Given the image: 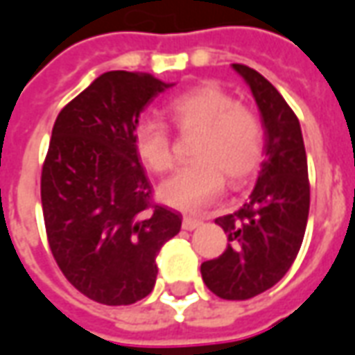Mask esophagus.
Masks as SVG:
<instances>
[{
  "label": "esophagus",
  "mask_w": 355,
  "mask_h": 355,
  "mask_svg": "<svg viewBox=\"0 0 355 355\" xmlns=\"http://www.w3.org/2000/svg\"><path fill=\"white\" fill-rule=\"evenodd\" d=\"M200 223L202 222H200V220H197V218H189V216H187V218H183L182 227L185 231H193V230H197Z\"/></svg>",
  "instance_id": "1"
}]
</instances>
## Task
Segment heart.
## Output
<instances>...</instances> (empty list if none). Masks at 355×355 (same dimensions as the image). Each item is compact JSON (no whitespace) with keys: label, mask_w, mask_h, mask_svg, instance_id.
Instances as JSON below:
<instances>
[{"label":"heart","mask_w":355,"mask_h":355,"mask_svg":"<svg viewBox=\"0 0 355 355\" xmlns=\"http://www.w3.org/2000/svg\"><path fill=\"white\" fill-rule=\"evenodd\" d=\"M168 114L182 132H198L193 164L166 180L158 197L178 210L195 212L210 205L225 187L245 182L258 168L263 153V130L256 112L235 101L230 92L205 82L175 95ZM135 153L150 172L164 173L173 166L172 137L162 122L143 120L133 132Z\"/></svg>","instance_id":"obj_1"}]
</instances>
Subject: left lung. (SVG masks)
Masks as SVG:
<instances>
[{"mask_svg":"<svg viewBox=\"0 0 355 355\" xmlns=\"http://www.w3.org/2000/svg\"><path fill=\"white\" fill-rule=\"evenodd\" d=\"M258 105L263 160L250 197L216 218L227 233L225 252L200 266L202 281L223 300H248L285 277L300 250L310 214L308 158L300 122L283 95L245 64H233Z\"/></svg>","mask_w":355,"mask_h":355,"instance_id":"1","label":"left lung"}]
</instances>
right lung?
<instances>
[{"mask_svg": "<svg viewBox=\"0 0 355 355\" xmlns=\"http://www.w3.org/2000/svg\"><path fill=\"white\" fill-rule=\"evenodd\" d=\"M166 84L110 70L59 112L42 168L49 248L70 285L95 302L128 306L157 283V254L182 214L153 205L133 145L139 116Z\"/></svg>", "mask_w": 355, "mask_h": 355, "instance_id": "1", "label": "right lung"}]
</instances>
